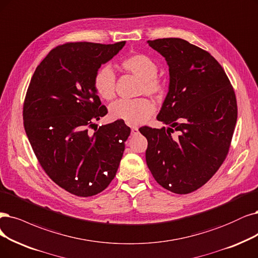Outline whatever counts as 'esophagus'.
<instances>
[{"label": "esophagus", "instance_id": "esophagus-1", "mask_svg": "<svg viewBox=\"0 0 258 258\" xmlns=\"http://www.w3.org/2000/svg\"><path fill=\"white\" fill-rule=\"evenodd\" d=\"M139 133V131H138V128L137 127H132V130H131V134H132V136H135V135H137Z\"/></svg>", "mask_w": 258, "mask_h": 258}]
</instances>
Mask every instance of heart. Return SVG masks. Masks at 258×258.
<instances>
[{"label":"heart","instance_id":"heart-1","mask_svg":"<svg viewBox=\"0 0 258 258\" xmlns=\"http://www.w3.org/2000/svg\"><path fill=\"white\" fill-rule=\"evenodd\" d=\"M122 68L141 80L140 92L150 95H160L165 91V83L157 76L158 64L147 54H133L121 62ZM94 88L104 100H111L116 95V74L109 66L100 68L94 75ZM155 111L153 102L139 98L134 100L121 99L112 103L109 114L113 120H121L130 125H139L148 120Z\"/></svg>","mask_w":258,"mask_h":258}]
</instances>
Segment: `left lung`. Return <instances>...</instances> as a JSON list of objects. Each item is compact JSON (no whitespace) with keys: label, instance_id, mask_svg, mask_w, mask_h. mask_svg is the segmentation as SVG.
<instances>
[{"label":"left lung","instance_id":"obj_1","mask_svg":"<svg viewBox=\"0 0 258 258\" xmlns=\"http://www.w3.org/2000/svg\"><path fill=\"white\" fill-rule=\"evenodd\" d=\"M148 43L165 57L170 82L157 116L169 127L139 128L148 139L147 165L160 186L190 194L213 177L228 153L237 121L235 92L221 64L201 47L180 38Z\"/></svg>","mask_w":258,"mask_h":258}]
</instances>
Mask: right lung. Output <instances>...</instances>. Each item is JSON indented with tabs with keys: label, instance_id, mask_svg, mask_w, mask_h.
Instances as JSON below:
<instances>
[{
	"label": "right lung",
	"instance_id": "obj_1",
	"mask_svg": "<svg viewBox=\"0 0 258 258\" xmlns=\"http://www.w3.org/2000/svg\"><path fill=\"white\" fill-rule=\"evenodd\" d=\"M124 45L56 46L36 68L25 95L24 128L38 161L54 183L78 197L98 195L110 184L131 134L121 120L89 132L107 113L94 75Z\"/></svg>",
	"mask_w": 258,
	"mask_h": 258
}]
</instances>
